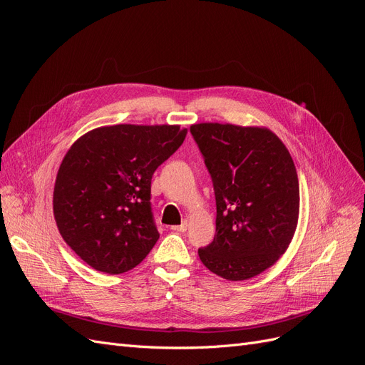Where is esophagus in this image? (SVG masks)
I'll use <instances>...</instances> for the list:
<instances>
[{
    "label": "esophagus",
    "instance_id": "1",
    "mask_svg": "<svg viewBox=\"0 0 365 365\" xmlns=\"http://www.w3.org/2000/svg\"><path fill=\"white\" fill-rule=\"evenodd\" d=\"M171 229L175 232H185L186 229H187V222H183L182 225H175V226H171Z\"/></svg>",
    "mask_w": 365,
    "mask_h": 365
}]
</instances>
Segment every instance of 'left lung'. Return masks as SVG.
<instances>
[{
  "label": "left lung",
  "mask_w": 365,
  "mask_h": 365,
  "mask_svg": "<svg viewBox=\"0 0 365 365\" xmlns=\"http://www.w3.org/2000/svg\"><path fill=\"white\" fill-rule=\"evenodd\" d=\"M190 133L216 195V235L200 248L207 269L244 281L289 248L299 219V179L289 149L264 127L201 123Z\"/></svg>",
  "instance_id": "obj_1"
}]
</instances>
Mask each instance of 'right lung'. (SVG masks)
<instances>
[{
    "label": "right lung",
    "instance_id": "obj_1",
    "mask_svg": "<svg viewBox=\"0 0 365 365\" xmlns=\"http://www.w3.org/2000/svg\"><path fill=\"white\" fill-rule=\"evenodd\" d=\"M186 133L180 125L117 124L94 128L69 148L56 176L53 213L65 242L93 269L127 272L155 245L152 175Z\"/></svg>",
    "mask_w": 365,
    "mask_h": 365
}]
</instances>
